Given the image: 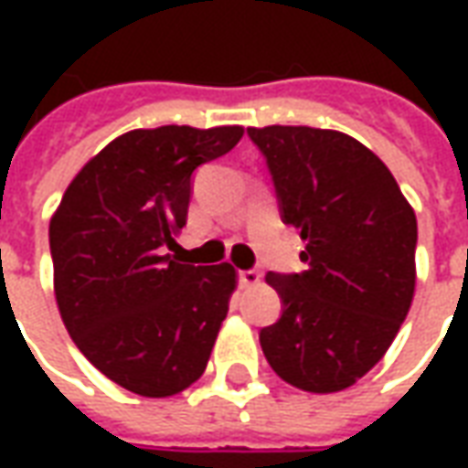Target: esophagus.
<instances>
[{
    "label": "esophagus",
    "instance_id": "34e87169",
    "mask_svg": "<svg viewBox=\"0 0 468 468\" xmlns=\"http://www.w3.org/2000/svg\"><path fill=\"white\" fill-rule=\"evenodd\" d=\"M238 278H240V285H245V288H253V285L261 283V273L258 271H240Z\"/></svg>",
    "mask_w": 468,
    "mask_h": 468
}]
</instances>
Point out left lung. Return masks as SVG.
I'll return each instance as SVG.
<instances>
[{"mask_svg":"<svg viewBox=\"0 0 468 468\" xmlns=\"http://www.w3.org/2000/svg\"><path fill=\"white\" fill-rule=\"evenodd\" d=\"M268 160L283 220L301 230L303 273H268L283 315L261 331L285 383L335 393L381 361L416 291V213L391 170L338 130L248 127Z\"/></svg>","mask_w":468,"mask_h":468,"instance_id":"1","label":"left lung"}]
</instances>
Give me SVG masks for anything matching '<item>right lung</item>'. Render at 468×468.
Listing matches in <instances>:
<instances>
[{"label":"right lung","instance_id":"add662e5","mask_svg":"<svg viewBox=\"0 0 468 468\" xmlns=\"http://www.w3.org/2000/svg\"><path fill=\"white\" fill-rule=\"evenodd\" d=\"M240 124H163L120 134L67 185L49 220L55 298L67 334L97 371L144 399L203 376L238 273L170 253L197 165L230 153Z\"/></svg>","mask_w":468,"mask_h":468}]
</instances>
